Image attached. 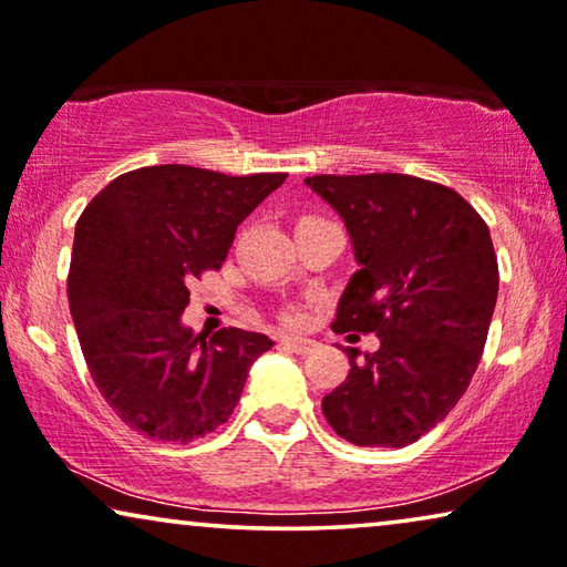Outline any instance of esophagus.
<instances>
[{
  "instance_id": "obj_1",
  "label": "esophagus",
  "mask_w": 567,
  "mask_h": 567,
  "mask_svg": "<svg viewBox=\"0 0 567 567\" xmlns=\"http://www.w3.org/2000/svg\"><path fill=\"white\" fill-rule=\"evenodd\" d=\"M281 343L289 348V351H293V353H299V355H307V353H312L315 351V340H309V338H284Z\"/></svg>"
}]
</instances>
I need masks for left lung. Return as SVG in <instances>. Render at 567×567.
I'll list each match as a JSON object with an SVG mask.
<instances>
[{
    "mask_svg": "<svg viewBox=\"0 0 567 567\" xmlns=\"http://www.w3.org/2000/svg\"><path fill=\"white\" fill-rule=\"evenodd\" d=\"M359 270L340 293L336 332H377L346 348L351 371L322 413L355 446L400 449L444 421L475 374L498 299L487 224L446 185L413 175H315Z\"/></svg>",
    "mask_w": 567,
    "mask_h": 567,
    "instance_id": "obj_1",
    "label": "left lung"
}]
</instances>
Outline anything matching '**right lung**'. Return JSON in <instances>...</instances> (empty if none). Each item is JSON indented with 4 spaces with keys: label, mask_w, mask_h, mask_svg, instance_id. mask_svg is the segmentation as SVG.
Listing matches in <instances>:
<instances>
[{
    "label": "right lung",
    "mask_w": 567,
    "mask_h": 567,
    "mask_svg": "<svg viewBox=\"0 0 567 567\" xmlns=\"http://www.w3.org/2000/svg\"><path fill=\"white\" fill-rule=\"evenodd\" d=\"M284 173L231 177L138 167L107 183L74 229L69 309L87 369L115 415L146 439L188 444L229 421L252 361L274 346L183 322L188 284L221 268L235 231Z\"/></svg>",
    "instance_id": "obj_1"
}]
</instances>
